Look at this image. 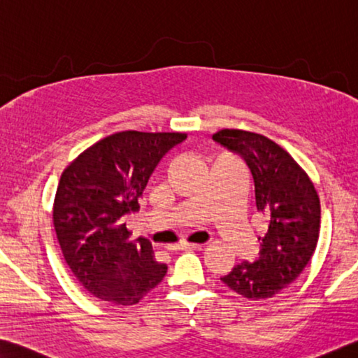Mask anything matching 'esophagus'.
Listing matches in <instances>:
<instances>
[{"mask_svg": "<svg viewBox=\"0 0 358 358\" xmlns=\"http://www.w3.org/2000/svg\"><path fill=\"white\" fill-rule=\"evenodd\" d=\"M199 243H188V242H180L177 245L170 247V250L180 252V250H194V248H199Z\"/></svg>", "mask_w": 358, "mask_h": 358, "instance_id": "1", "label": "esophagus"}]
</instances>
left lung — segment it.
Listing matches in <instances>:
<instances>
[{"label":"left lung","mask_w":358,"mask_h":358,"mask_svg":"<svg viewBox=\"0 0 358 358\" xmlns=\"http://www.w3.org/2000/svg\"><path fill=\"white\" fill-rule=\"evenodd\" d=\"M217 143L245 159L255 185V203L268 221L258 237L259 257L236 264L221 282L243 298L268 299L298 279L315 252L320 201L296 161L279 145L245 130H220Z\"/></svg>","instance_id":"left-lung-1"}]
</instances>
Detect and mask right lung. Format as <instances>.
Masks as SVG:
<instances>
[{"mask_svg": "<svg viewBox=\"0 0 358 358\" xmlns=\"http://www.w3.org/2000/svg\"><path fill=\"white\" fill-rule=\"evenodd\" d=\"M185 138L178 132H117L62 173L54 202L57 239L79 283L101 301L138 303L166 275L150 241H129L124 218L137 212L156 166Z\"/></svg>", "mask_w": 358, "mask_h": 358, "instance_id": "right-lung-1", "label": "right lung"}]
</instances>
